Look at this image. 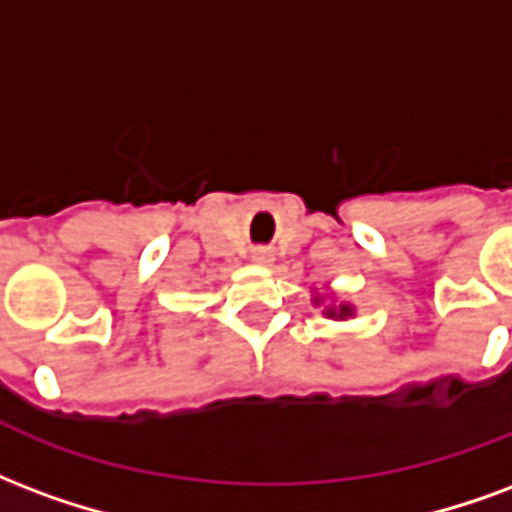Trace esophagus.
I'll list each match as a JSON object with an SVG mask.
<instances>
[{
  "mask_svg": "<svg viewBox=\"0 0 512 512\" xmlns=\"http://www.w3.org/2000/svg\"><path fill=\"white\" fill-rule=\"evenodd\" d=\"M252 263H257V266H268V263H271V255H268L266 249H255V252H252Z\"/></svg>",
  "mask_w": 512,
  "mask_h": 512,
  "instance_id": "esophagus-1",
  "label": "esophagus"
}]
</instances>
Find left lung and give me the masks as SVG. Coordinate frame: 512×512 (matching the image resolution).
I'll list each match as a JSON object with an SVG mask.
<instances>
[{
	"instance_id": "left-lung-1",
	"label": "left lung",
	"mask_w": 512,
	"mask_h": 512,
	"mask_svg": "<svg viewBox=\"0 0 512 512\" xmlns=\"http://www.w3.org/2000/svg\"><path fill=\"white\" fill-rule=\"evenodd\" d=\"M312 301L320 306L325 301V295H314ZM323 314H325V317H331V320H344V317H352V314H355V309H352L350 304H339V306L331 304V306H325Z\"/></svg>"
}]
</instances>
